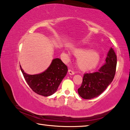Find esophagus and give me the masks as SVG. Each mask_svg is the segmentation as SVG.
Here are the masks:
<instances>
[{
	"label": "esophagus",
	"mask_w": 130,
	"mask_h": 130,
	"mask_svg": "<svg viewBox=\"0 0 130 130\" xmlns=\"http://www.w3.org/2000/svg\"><path fill=\"white\" fill-rule=\"evenodd\" d=\"M68 72H69V74H70V75H73V74H74V72L73 70H72L71 69L68 70Z\"/></svg>",
	"instance_id": "esophagus-1"
}]
</instances>
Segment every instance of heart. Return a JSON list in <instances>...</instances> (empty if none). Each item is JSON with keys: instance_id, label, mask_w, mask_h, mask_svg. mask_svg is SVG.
<instances>
[{"instance_id": "b5f03b06", "label": "heart", "mask_w": 130, "mask_h": 130, "mask_svg": "<svg viewBox=\"0 0 130 130\" xmlns=\"http://www.w3.org/2000/svg\"><path fill=\"white\" fill-rule=\"evenodd\" d=\"M74 54L78 57L77 64L80 69L84 71L93 69L100 61V54L95 50L88 48H78L74 50ZM68 56V54H67Z\"/></svg>"}]
</instances>
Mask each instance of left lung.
Wrapping results in <instances>:
<instances>
[{"label": "left lung", "instance_id": "8db88e82", "mask_svg": "<svg viewBox=\"0 0 130 130\" xmlns=\"http://www.w3.org/2000/svg\"><path fill=\"white\" fill-rule=\"evenodd\" d=\"M117 57L112 48L108 53L105 64L98 72L85 73L78 93L84 99H91L102 94L111 83L115 75Z\"/></svg>", "mask_w": 130, "mask_h": 130}]
</instances>
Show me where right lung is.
I'll return each instance as SVG.
<instances>
[{
    "instance_id": "right-lung-1",
    "label": "right lung",
    "mask_w": 130,
    "mask_h": 130,
    "mask_svg": "<svg viewBox=\"0 0 130 130\" xmlns=\"http://www.w3.org/2000/svg\"><path fill=\"white\" fill-rule=\"evenodd\" d=\"M20 68L30 88L43 96H50L57 91L68 72L67 66L60 58L54 59L49 67L40 74L30 75L24 72L21 66Z\"/></svg>"
}]
</instances>
